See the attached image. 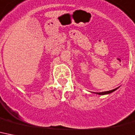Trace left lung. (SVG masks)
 I'll return each instance as SVG.
<instances>
[{
	"instance_id": "1",
	"label": "left lung",
	"mask_w": 135,
	"mask_h": 135,
	"mask_svg": "<svg viewBox=\"0 0 135 135\" xmlns=\"http://www.w3.org/2000/svg\"><path fill=\"white\" fill-rule=\"evenodd\" d=\"M116 89H117V88L114 89H112V90H110V91H104V92H100V93H97L99 95H104V94H110V93L113 92Z\"/></svg>"
}]
</instances>
